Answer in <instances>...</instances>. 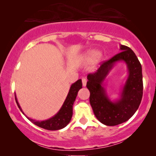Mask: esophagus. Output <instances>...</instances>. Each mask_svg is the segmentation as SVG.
Wrapping results in <instances>:
<instances>
[{
    "label": "esophagus",
    "instance_id": "esophagus-1",
    "mask_svg": "<svg viewBox=\"0 0 156 156\" xmlns=\"http://www.w3.org/2000/svg\"><path fill=\"white\" fill-rule=\"evenodd\" d=\"M82 85L83 87H86L87 85V80L85 78H82Z\"/></svg>",
    "mask_w": 156,
    "mask_h": 156
}]
</instances>
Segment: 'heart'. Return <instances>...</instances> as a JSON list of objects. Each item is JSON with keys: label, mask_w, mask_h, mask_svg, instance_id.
I'll use <instances>...</instances> for the list:
<instances>
[{"label": "heart", "mask_w": 156, "mask_h": 156, "mask_svg": "<svg viewBox=\"0 0 156 156\" xmlns=\"http://www.w3.org/2000/svg\"><path fill=\"white\" fill-rule=\"evenodd\" d=\"M104 58V54L96 49H91L85 52L79 57V62L82 65H88L91 62L99 64Z\"/></svg>", "instance_id": "heart-1"}]
</instances>
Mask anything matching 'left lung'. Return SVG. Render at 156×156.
I'll use <instances>...</instances> for the list:
<instances>
[{
    "label": "left lung",
    "instance_id": "obj_1",
    "mask_svg": "<svg viewBox=\"0 0 156 156\" xmlns=\"http://www.w3.org/2000/svg\"><path fill=\"white\" fill-rule=\"evenodd\" d=\"M121 52L87 76V87L94 114L106 126H116L129 120L139 107L143 97L142 67L138 57L129 47L120 44ZM127 65L128 75L119 98L112 100L105 88L106 77L117 63Z\"/></svg>",
    "mask_w": 156,
    "mask_h": 156
}]
</instances>
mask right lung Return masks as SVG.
I'll list each match as a JSON object with an SVG mask.
<instances>
[{
    "mask_svg": "<svg viewBox=\"0 0 156 156\" xmlns=\"http://www.w3.org/2000/svg\"><path fill=\"white\" fill-rule=\"evenodd\" d=\"M82 88V80H79L73 83L70 87L67 97H66L65 101H64L62 106L60 109L59 110V112L52 117L44 121H37L35 120V119L29 118L28 116H26L25 113L23 112L22 108H21L20 104L18 103L16 94H15V98H16V101L18 108H20L21 112L26 116V118L29 121H30L32 123L37 126L42 128V129L50 130V131H56V130L62 129L67 126V125L71 121L72 114H73L72 107H73L74 102L75 101L76 96H77L79 90Z\"/></svg>",
    "mask_w": 156,
    "mask_h": 156,
    "instance_id": "add662e5",
    "label": "right lung"
}]
</instances>
